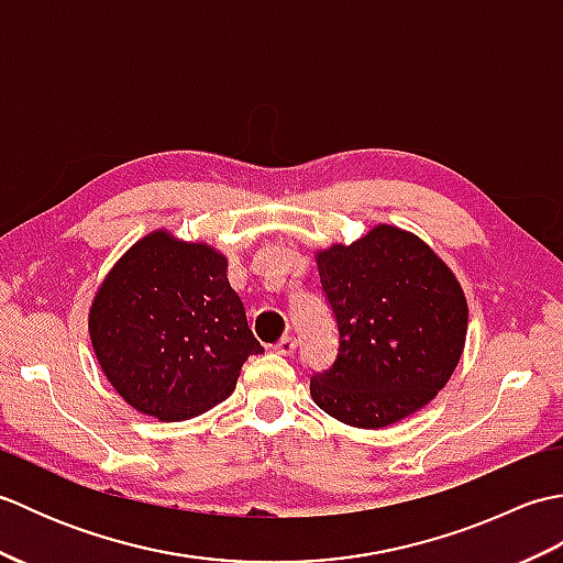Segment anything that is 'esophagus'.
<instances>
[{
    "mask_svg": "<svg viewBox=\"0 0 563 563\" xmlns=\"http://www.w3.org/2000/svg\"><path fill=\"white\" fill-rule=\"evenodd\" d=\"M275 351L280 355H292L297 351V339L295 336H283L278 343H275Z\"/></svg>",
    "mask_w": 563,
    "mask_h": 563,
    "instance_id": "1",
    "label": "esophagus"
}]
</instances>
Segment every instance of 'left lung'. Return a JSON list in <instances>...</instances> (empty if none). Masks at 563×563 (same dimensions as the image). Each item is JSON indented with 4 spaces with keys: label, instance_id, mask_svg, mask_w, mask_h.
I'll use <instances>...</instances> for the list:
<instances>
[{
    "label": "left lung",
    "instance_id": "left-lung-1",
    "mask_svg": "<svg viewBox=\"0 0 563 563\" xmlns=\"http://www.w3.org/2000/svg\"><path fill=\"white\" fill-rule=\"evenodd\" d=\"M314 258L339 324L336 361L309 379L314 404L353 428L411 416L462 357L470 307L460 280L421 236L394 224Z\"/></svg>",
    "mask_w": 563,
    "mask_h": 563
}]
</instances>
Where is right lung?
Listing matches in <instances>:
<instances>
[{
  "label": "right lung",
  "instance_id": "obj_1",
  "mask_svg": "<svg viewBox=\"0 0 563 563\" xmlns=\"http://www.w3.org/2000/svg\"><path fill=\"white\" fill-rule=\"evenodd\" d=\"M89 336L106 379L159 421H188L222 404L249 355L263 353L227 280V256L154 230L99 285Z\"/></svg>",
  "mask_w": 563,
  "mask_h": 563
}]
</instances>
